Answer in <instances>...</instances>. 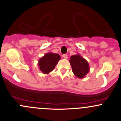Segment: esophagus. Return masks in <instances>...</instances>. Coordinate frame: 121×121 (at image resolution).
I'll list each match as a JSON object with an SVG mask.
<instances>
[{
  "mask_svg": "<svg viewBox=\"0 0 121 121\" xmlns=\"http://www.w3.org/2000/svg\"><path fill=\"white\" fill-rule=\"evenodd\" d=\"M63 57L64 59H67L68 58V56L67 54H63Z\"/></svg>",
  "mask_w": 121,
  "mask_h": 121,
  "instance_id": "esophagus-1",
  "label": "esophagus"
}]
</instances>
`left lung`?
Instances as JSON below:
<instances>
[{"label": "left lung", "mask_w": 121, "mask_h": 121, "mask_svg": "<svg viewBox=\"0 0 121 121\" xmlns=\"http://www.w3.org/2000/svg\"><path fill=\"white\" fill-rule=\"evenodd\" d=\"M69 62L73 73L78 78H85L90 71L88 61L79 54L71 56Z\"/></svg>", "instance_id": "8db88e82"}]
</instances>
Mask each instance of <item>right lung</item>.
I'll return each instance as SVG.
<instances>
[{
  "instance_id": "add662e5",
  "label": "right lung",
  "mask_w": 121,
  "mask_h": 121,
  "mask_svg": "<svg viewBox=\"0 0 121 121\" xmlns=\"http://www.w3.org/2000/svg\"><path fill=\"white\" fill-rule=\"evenodd\" d=\"M61 59L59 54L48 53L39 59L38 61L39 68L40 71L44 74H49L54 69L55 67Z\"/></svg>"
}]
</instances>
